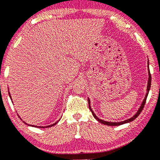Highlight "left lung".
I'll return each instance as SVG.
<instances>
[{"label": "left lung", "mask_w": 160, "mask_h": 160, "mask_svg": "<svg viewBox=\"0 0 160 160\" xmlns=\"http://www.w3.org/2000/svg\"><path fill=\"white\" fill-rule=\"evenodd\" d=\"M148 68H149V62H148ZM151 80H152V77H151V74H150V72H149V80H148V85H147V94H146V96H145L144 101H143L141 105V106H140V108H139V110H138V111L137 112V113L135 114L134 116H133V117L130 118L129 119H127V120H125L123 121H121V122H108V121H105L103 120H101V119L98 118L96 116V115L94 113L93 111L92 110L91 107H90V99L88 98V105H89V108L90 111L92 112V116H94V118L96 119V120L98 121H99L100 123H103V124L104 125H107V126H119V125H122V124H124V123H129L131 122V121H132L134 120L135 118H137L138 117V116L139 115L140 113H141V112L142 111L143 108H144V105H145V103H146V100H147V95H148V93H149V89H150V87H151Z\"/></svg>", "instance_id": "8db88e82"}]
</instances>
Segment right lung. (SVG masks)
I'll return each instance as SVG.
<instances>
[{
	"instance_id": "obj_1",
	"label": "right lung",
	"mask_w": 160,
	"mask_h": 160,
	"mask_svg": "<svg viewBox=\"0 0 160 160\" xmlns=\"http://www.w3.org/2000/svg\"><path fill=\"white\" fill-rule=\"evenodd\" d=\"M8 94H9V96H10V98H11V95H10V92H8ZM58 121H57L56 123H54V124H52V125H49V126H46V127H51V126H54V125H55V124H57V123H58ZM23 122H24V121H23ZM25 123V122H24ZM26 124H27V123H25ZM27 125H28V126H31V125H29V124H27ZM32 126H34V127H38V128H44V126H34L33 125Z\"/></svg>"
}]
</instances>
